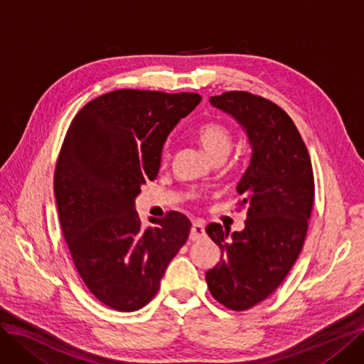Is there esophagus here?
<instances>
[{
    "label": "esophagus",
    "instance_id": "obj_1",
    "mask_svg": "<svg viewBox=\"0 0 364 364\" xmlns=\"http://www.w3.org/2000/svg\"><path fill=\"white\" fill-rule=\"evenodd\" d=\"M204 235H205L204 223L199 222V220H195V222L192 223V228H191V235H189V238H191L192 241H195V240L203 238Z\"/></svg>",
    "mask_w": 364,
    "mask_h": 364
}]
</instances>
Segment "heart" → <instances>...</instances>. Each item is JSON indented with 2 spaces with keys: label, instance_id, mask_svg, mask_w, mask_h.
<instances>
[{
  "label": "heart",
  "instance_id": "1",
  "mask_svg": "<svg viewBox=\"0 0 364 364\" xmlns=\"http://www.w3.org/2000/svg\"><path fill=\"white\" fill-rule=\"evenodd\" d=\"M196 139L199 145L204 148V151L210 156V159L216 157L219 154H228L232 148V133L222 123H205L200 126L196 132ZM161 157L166 160L169 157L168 146L164 148Z\"/></svg>",
  "mask_w": 364,
  "mask_h": 364
}]
</instances>
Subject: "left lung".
<instances>
[{
  "label": "left lung",
  "instance_id": "obj_1",
  "mask_svg": "<svg viewBox=\"0 0 364 364\" xmlns=\"http://www.w3.org/2000/svg\"><path fill=\"white\" fill-rule=\"evenodd\" d=\"M210 103L243 127L252 154L237 184L240 205L247 207L245 230L205 228L222 250L205 280L220 304L246 311L274 292L299 258L314 207L312 164L294 121L276 103L246 91Z\"/></svg>",
  "mask_w": 364,
  "mask_h": 364
}]
</instances>
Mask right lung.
I'll list each match as a JSON object with an SVG mask.
<instances>
[{"label":"right lung","instance_id":"1","mask_svg":"<svg viewBox=\"0 0 364 364\" xmlns=\"http://www.w3.org/2000/svg\"><path fill=\"white\" fill-rule=\"evenodd\" d=\"M199 102L196 92L117 90L87 103L67 130L53 177L61 230L84 284L115 311L150 301L189 237L192 223L178 211L142 228L134 199Z\"/></svg>","mask_w":364,"mask_h":364}]
</instances>
